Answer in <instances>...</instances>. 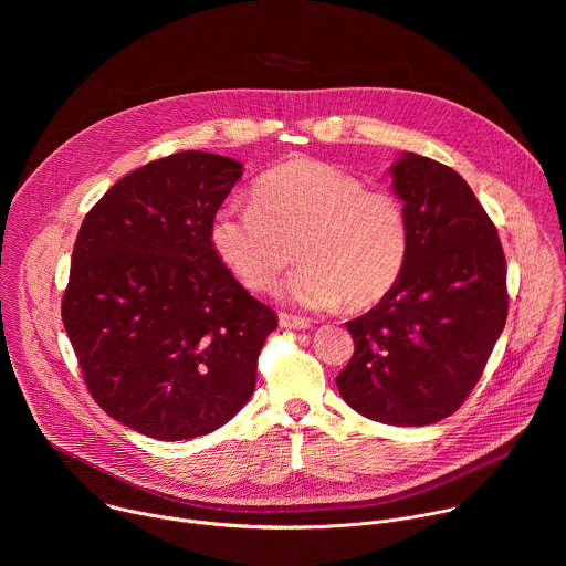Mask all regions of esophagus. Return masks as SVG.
<instances>
[{"label":"esophagus","mask_w":566,"mask_h":566,"mask_svg":"<svg viewBox=\"0 0 566 566\" xmlns=\"http://www.w3.org/2000/svg\"><path fill=\"white\" fill-rule=\"evenodd\" d=\"M277 319H280V327H284V329H308L311 327V319L286 313V311H280Z\"/></svg>","instance_id":"34e87169"}]
</instances>
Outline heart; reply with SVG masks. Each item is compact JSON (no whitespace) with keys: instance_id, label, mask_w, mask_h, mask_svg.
<instances>
[{"instance_id":"obj_1","label":"heart","mask_w":566,"mask_h":566,"mask_svg":"<svg viewBox=\"0 0 566 566\" xmlns=\"http://www.w3.org/2000/svg\"><path fill=\"white\" fill-rule=\"evenodd\" d=\"M253 206H221L208 228L219 262L251 291L269 293L295 260L286 293L304 306L369 308L406 273L412 230L387 190L313 158H291L253 186Z\"/></svg>"}]
</instances>
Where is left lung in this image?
<instances>
[{"label":"left lung","instance_id":"8db88e82","mask_svg":"<svg viewBox=\"0 0 566 566\" xmlns=\"http://www.w3.org/2000/svg\"><path fill=\"white\" fill-rule=\"evenodd\" d=\"M394 190L410 217V260L394 291L349 319L354 356L336 376L358 415L430 426L457 412L506 325V258L497 228L448 166L402 154Z\"/></svg>","mask_w":566,"mask_h":566}]
</instances>
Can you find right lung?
I'll list each match as a JSON object with an SVG mask.
<instances>
[{
    "label": "right lung",
    "instance_id": "add662e5",
    "mask_svg": "<svg viewBox=\"0 0 566 566\" xmlns=\"http://www.w3.org/2000/svg\"><path fill=\"white\" fill-rule=\"evenodd\" d=\"M239 177L228 156L177 151L114 184L80 226L64 332L94 400L145 437H203L255 389L277 317L208 239Z\"/></svg>",
    "mask_w": 566,
    "mask_h": 566
}]
</instances>
